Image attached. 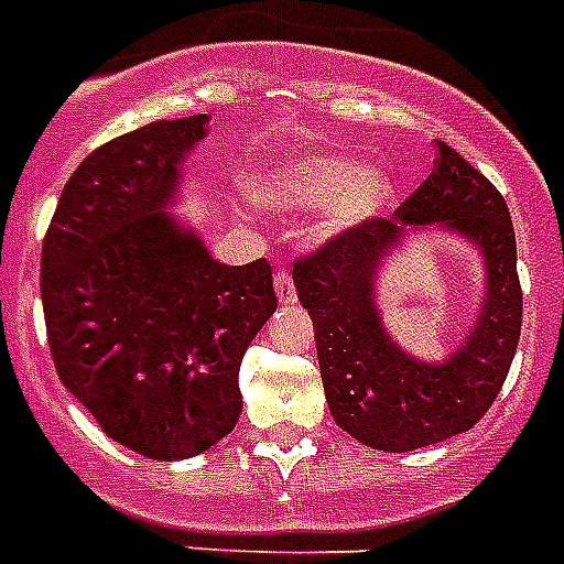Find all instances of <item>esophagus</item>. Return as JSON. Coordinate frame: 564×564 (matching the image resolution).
I'll return each instance as SVG.
<instances>
[{"label": "esophagus", "instance_id": "esophagus-1", "mask_svg": "<svg viewBox=\"0 0 564 564\" xmlns=\"http://www.w3.org/2000/svg\"><path fill=\"white\" fill-rule=\"evenodd\" d=\"M274 292H278V301H281V304H292V301H295L297 292L290 269H278V272H274Z\"/></svg>", "mask_w": 564, "mask_h": 564}]
</instances>
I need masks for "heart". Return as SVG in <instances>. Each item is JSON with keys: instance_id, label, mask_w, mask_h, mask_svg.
Here are the masks:
<instances>
[{"instance_id": "1", "label": "heart", "mask_w": 564, "mask_h": 564, "mask_svg": "<svg viewBox=\"0 0 564 564\" xmlns=\"http://www.w3.org/2000/svg\"><path fill=\"white\" fill-rule=\"evenodd\" d=\"M249 194L278 215L324 209L321 229L335 235L381 215L392 200V180L384 172H367L355 158L283 154L249 177Z\"/></svg>"}]
</instances>
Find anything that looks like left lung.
Returning a JSON list of instances; mask_svg holds the SVG:
<instances>
[{
	"mask_svg": "<svg viewBox=\"0 0 564 564\" xmlns=\"http://www.w3.org/2000/svg\"><path fill=\"white\" fill-rule=\"evenodd\" d=\"M430 177L392 217L344 229L295 260L292 281L318 340L321 381L335 424L372 451L406 453L470 430L499 395L519 333L516 235L499 188L438 140ZM438 223L480 246L488 292L466 344L442 365L419 362L386 335L375 272L406 225Z\"/></svg>",
	"mask_w": 564,
	"mask_h": 564,
	"instance_id": "1",
	"label": "left lung"
}]
</instances>
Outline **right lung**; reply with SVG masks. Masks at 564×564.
Listing matches in <instances>:
<instances>
[{
    "label": "right lung",
    "instance_id": "right-lung-1",
    "mask_svg": "<svg viewBox=\"0 0 564 564\" xmlns=\"http://www.w3.org/2000/svg\"><path fill=\"white\" fill-rule=\"evenodd\" d=\"M206 122H149L91 151L42 243L59 381L108 438L160 462L197 456L235 430L240 361L278 310L267 258L226 267L163 212Z\"/></svg>",
    "mask_w": 564,
    "mask_h": 564
}]
</instances>
